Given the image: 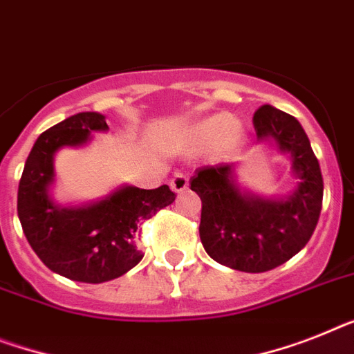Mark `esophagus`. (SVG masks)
<instances>
[{"mask_svg": "<svg viewBox=\"0 0 354 354\" xmlns=\"http://www.w3.org/2000/svg\"><path fill=\"white\" fill-rule=\"evenodd\" d=\"M171 189H174L175 194H180V192H184V189L188 188V177L183 174H177L174 175V179H171L170 183Z\"/></svg>", "mask_w": 354, "mask_h": 354, "instance_id": "esophagus-1", "label": "esophagus"}]
</instances>
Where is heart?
<instances>
[{
	"mask_svg": "<svg viewBox=\"0 0 354 354\" xmlns=\"http://www.w3.org/2000/svg\"><path fill=\"white\" fill-rule=\"evenodd\" d=\"M194 133L198 145H215V150L221 157L235 153L236 148L241 146L242 137H244V130L241 124L233 121L232 115H227V113H215V115L198 121L197 127L194 128Z\"/></svg>",
	"mask_w": 354,
	"mask_h": 354,
	"instance_id": "b5f03b06",
	"label": "heart"
}]
</instances>
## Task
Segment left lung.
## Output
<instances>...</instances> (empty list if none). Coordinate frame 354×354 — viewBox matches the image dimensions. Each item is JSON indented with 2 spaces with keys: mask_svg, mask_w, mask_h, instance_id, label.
Wrapping results in <instances>:
<instances>
[{
  "mask_svg": "<svg viewBox=\"0 0 354 354\" xmlns=\"http://www.w3.org/2000/svg\"><path fill=\"white\" fill-rule=\"evenodd\" d=\"M257 137H273L291 153L299 186L284 201L248 197L233 183L235 165L201 166L189 188L203 201L201 242L218 264L262 273L288 262L309 242L322 209L324 180L318 159L300 122L264 104L253 115Z\"/></svg>",
  "mask_w": 354,
  "mask_h": 354,
  "instance_id": "left-lung-1",
  "label": "left lung"
}]
</instances>
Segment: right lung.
I'll use <instances>...</instances> for the list:
<instances>
[{"mask_svg":"<svg viewBox=\"0 0 354 354\" xmlns=\"http://www.w3.org/2000/svg\"><path fill=\"white\" fill-rule=\"evenodd\" d=\"M106 128L104 115L81 112L43 131L26 157L17 189V217L41 262L54 273L88 284L118 279L139 264L145 253L137 248V226L175 201L162 184L156 189L124 186L84 208L52 203L48 186L54 180L55 151L83 145L90 131Z\"/></svg>","mask_w":354,"mask_h":354,"instance_id":"1","label":"right lung"}]
</instances>
